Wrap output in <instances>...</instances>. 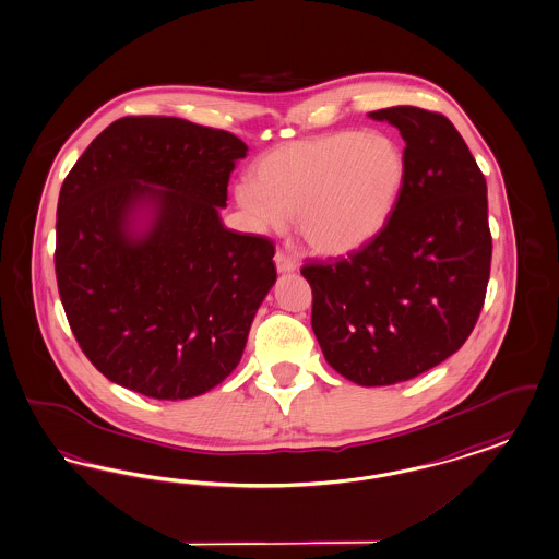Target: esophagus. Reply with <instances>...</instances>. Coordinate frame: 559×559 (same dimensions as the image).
I'll list each match as a JSON object with an SVG mask.
<instances>
[{
    "label": "esophagus",
    "instance_id": "34e87169",
    "mask_svg": "<svg viewBox=\"0 0 559 559\" xmlns=\"http://www.w3.org/2000/svg\"><path fill=\"white\" fill-rule=\"evenodd\" d=\"M274 264H276L278 272H293V270L297 269V262L290 258L287 251H283V249H276V253H274Z\"/></svg>",
    "mask_w": 559,
    "mask_h": 559
}]
</instances>
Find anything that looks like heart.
<instances>
[{"label":"heart","instance_id":"obj_1","mask_svg":"<svg viewBox=\"0 0 559 559\" xmlns=\"http://www.w3.org/2000/svg\"><path fill=\"white\" fill-rule=\"evenodd\" d=\"M407 164L389 134L335 131L272 150L255 166V182L235 189L253 228L297 233L320 253H347L372 239L393 212Z\"/></svg>","mask_w":559,"mask_h":559}]
</instances>
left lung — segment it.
Here are the masks:
<instances>
[{"label": "left lung", "mask_w": 559, "mask_h": 559, "mask_svg": "<svg viewBox=\"0 0 559 559\" xmlns=\"http://www.w3.org/2000/svg\"><path fill=\"white\" fill-rule=\"evenodd\" d=\"M400 129L405 182L379 233L336 260H306L312 329L345 379L384 386L414 379L468 338L491 274L487 180L443 114L414 106L370 112Z\"/></svg>", "instance_id": "8db88e82"}]
</instances>
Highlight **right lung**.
Here are the masks:
<instances>
[{
    "instance_id": "1",
    "label": "right lung",
    "mask_w": 559,
    "mask_h": 559,
    "mask_svg": "<svg viewBox=\"0 0 559 559\" xmlns=\"http://www.w3.org/2000/svg\"><path fill=\"white\" fill-rule=\"evenodd\" d=\"M246 152L228 131L127 116L68 173L56 221L58 290L72 335L106 379L177 402L237 368L276 281L269 237L239 235L218 218ZM141 202L155 205V223L134 238L128 221Z\"/></svg>"
}]
</instances>
